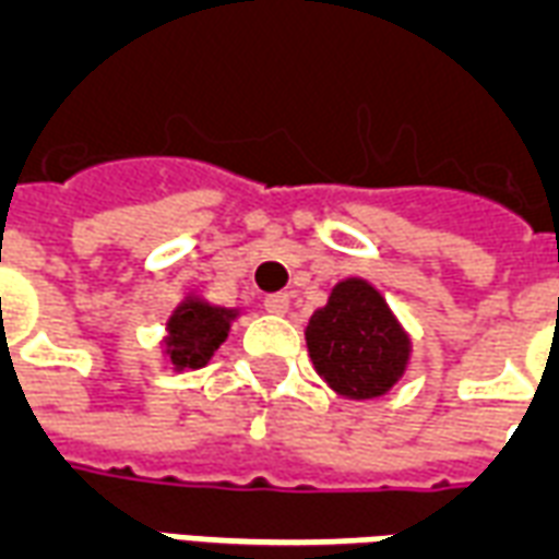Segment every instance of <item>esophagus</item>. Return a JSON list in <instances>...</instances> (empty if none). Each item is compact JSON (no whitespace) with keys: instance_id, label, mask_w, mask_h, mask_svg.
I'll return each mask as SVG.
<instances>
[{"instance_id":"esophagus-1","label":"esophagus","mask_w":559,"mask_h":559,"mask_svg":"<svg viewBox=\"0 0 559 559\" xmlns=\"http://www.w3.org/2000/svg\"><path fill=\"white\" fill-rule=\"evenodd\" d=\"M288 306H292V300H288V295H271V297H264V309L267 312H274V314H285L288 312Z\"/></svg>"}]
</instances>
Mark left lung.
I'll use <instances>...</instances> for the list:
<instances>
[{"label": "left lung", "instance_id": "left-lung-1", "mask_svg": "<svg viewBox=\"0 0 559 559\" xmlns=\"http://www.w3.org/2000/svg\"><path fill=\"white\" fill-rule=\"evenodd\" d=\"M306 347L314 371L335 394L371 401L406 374L413 338L374 285L347 276L309 318Z\"/></svg>", "mask_w": 559, "mask_h": 559}]
</instances>
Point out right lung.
I'll list each match as a JSON object with an SVG mask.
<instances>
[{"label": "right lung", "mask_w": 559, "mask_h": 559, "mask_svg": "<svg viewBox=\"0 0 559 559\" xmlns=\"http://www.w3.org/2000/svg\"><path fill=\"white\" fill-rule=\"evenodd\" d=\"M235 318L238 309L209 304L200 295L185 297L167 318V335L162 342L174 371H197L212 362L215 350L233 330Z\"/></svg>", "instance_id": "obj_1"}]
</instances>
